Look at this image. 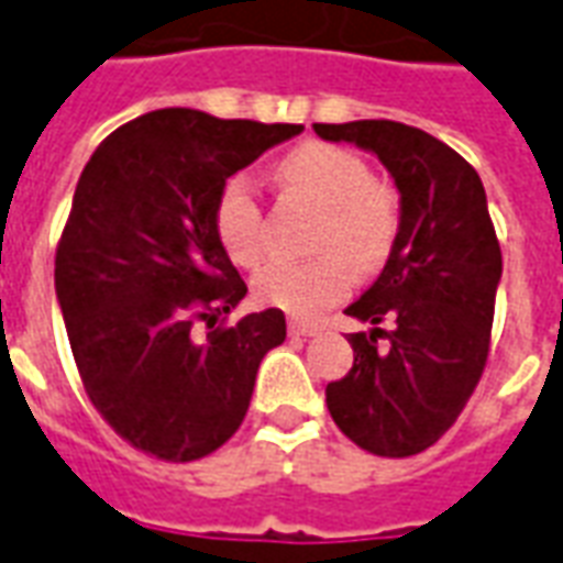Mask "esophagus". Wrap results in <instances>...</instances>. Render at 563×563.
<instances>
[{
	"mask_svg": "<svg viewBox=\"0 0 563 563\" xmlns=\"http://www.w3.org/2000/svg\"><path fill=\"white\" fill-rule=\"evenodd\" d=\"M289 331L292 334H301V338H313L319 331L317 322H307V319H289Z\"/></svg>",
	"mask_w": 563,
	"mask_h": 563,
	"instance_id": "obj_1",
	"label": "esophagus"
}]
</instances>
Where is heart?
Segmentation results:
<instances>
[{
  "instance_id": "heart-1",
  "label": "heart",
  "mask_w": 563,
  "mask_h": 563,
  "mask_svg": "<svg viewBox=\"0 0 563 563\" xmlns=\"http://www.w3.org/2000/svg\"><path fill=\"white\" fill-rule=\"evenodd\" d=\"M274 177L286 196L322 210L313 238L322 256L268 262L253 277V292L258 301L295 317H313L353 289L355 268L377 271L386 265L401 234V192L389 180L374 177L358 153L329 141H305L289 150L277 162ZM213 232L225 256L241 268H256L268 253L265 208L244 174H234L220 186Z\"/></svg>"
}]
</instances>
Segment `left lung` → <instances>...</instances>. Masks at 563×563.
<instances>
[{
  "mask_svg": "<svg viewBox=\"0 0 563 563\" xmlns=\"http://www.w3.org/2000/svg\"><path fill=\"white\" fill-rule=\"evenodd\" d=\"M313 129L319 139L374 150L404 210L379 280L346 307L350 317L371 325L391 319L395 329L350 334L353 367L325 386V404L365 452L419 455L455 424L488 362L504 262L483 180L449 144L395 120Z\"/></svg>",
  "mask_w": 563,
  "mask_h": 563,
  "instance_id": "obj_1",
  "label": "left lung"
}]
</instances>
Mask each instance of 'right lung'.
<instances>
[{
  "label": "right lung",
  "mask_w": 563,
  "mask_h": 563,
  "mask_svg": "<svg viewBox=\"0 0 563 563\" xmlns=\"http://www.w3.org/2000/svg\"><path fill=\"white\" fill-rule=\"evenodd\" d=\"M301 129L162 108L111 132L80 172L56 298L90 404L153 459L217 452L244 422L258 362L286 341L277 307L225 322L246 283L217 241L213 201Z\"/></svg>",
  "instance_id": "obj_1"
}]
</instances>
